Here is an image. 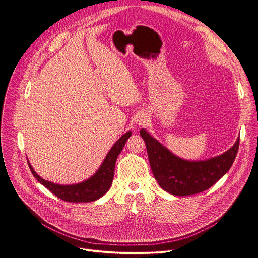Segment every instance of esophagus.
Masks as SVG:
<instances>
[{"mask_svg": "<svg viewBox=\"0 0 258 258\" xmlns=\"http://www.w3.org/2000/svg\"><path fill=\"white\" fill-rule=\"evenodd\" d=\"M146 120H147V116H146V114H144V113H140V115L138 116V123H139V125H143V124H145V123H146Z\"/></svg>", "mask_w": 258, "mask_h": 258, "instance_id": "1", "label": "esophagus"}]
</instances>
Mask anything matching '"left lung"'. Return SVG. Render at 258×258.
I'll list each match as a JSON object with an SVG mask.
<instances>
[{"instance_id": "1", "label": "left lung", "mask_w": 258, "mask_h": 258, "mask_svg": "<svg viewBox=\"0 0 258 258\" xmlns=\"http://www.w3.org/2000/svg\"><path fill=\"white\" fill-rule=\"evenodd\" d=\"M140 134L146 143L151 170L158 184L175 196L199 194L213 186L231 168L239 146L238 139L220 156L205 161H187L172 154L146 130L142 129Z\"/></svg>"}]
</instances>
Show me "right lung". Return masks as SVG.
Segmentation results:
<instances>
[{
  "label": "right lung",
  "mask_w": 258,
  "mask_h": 258,
  "mask_svg": "<svg viewBox=\"0 0 258 258\" xmlns=\"http://www.w3.org/2000/svg\"><path fill=\"white\" fill-rule=\"evenodd\" d=\"M131 136V131L125 133L122 138H120L114 146L109 151V153L104 159L101 168L99 171L88 180L84 181L82 183L73 184V185H59L55 184L49 181L40 178L32 169V166L29 163V168L31 170L33 176L38 180L43 186L47 187L51 192H53L59 199H61L67 202H92L95 201L107 192L109 189L114 174V166L115 161L123 150L126 142Z\"/></svg>",
  "instance_id": "right-lung-1"
}]
</instances>
